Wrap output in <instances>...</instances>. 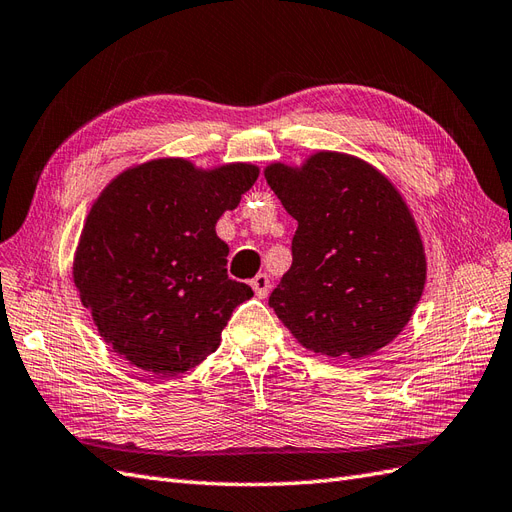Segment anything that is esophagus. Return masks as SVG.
Masks as SVG:
<instances>
[{"mask_svg":"<svg viewBox=\"0 0 512 512\" xmlns=\"http://www.w3.org/2000/svg\"><path fill=\"white\" fill-rule=\"evenodd\" d=\"M250 286L254 288V293L258 299H265L269 295V288H271V282H269V275L267 273H258L256 278L250 282Z\"/></svg>","mask_w":512,"mask_h":512,"instance_id":"obj_1","label":"esophagus"}]
</instances>
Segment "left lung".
Instances as JSON below:
<instances>
[{"label": "left lung", "instance_id": "8db88e82", "mask_svg": "<svg viewBox=\"0 0 512 512\" xmlns=\"http://www.w3.org/2000/svg\"><path fill=\"white\" fill-rule=\"evenodd\" d=\"M265 178L297 219L293 265L269 306L301 347L359 359L409 323L426 282L420 232L398 189L370 163L316 153Z\"/></svg>", "mask_w": 512, "mask_h": 512}]
</instances>
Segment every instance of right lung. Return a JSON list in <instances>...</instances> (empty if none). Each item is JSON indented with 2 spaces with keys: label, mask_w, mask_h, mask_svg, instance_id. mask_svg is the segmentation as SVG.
Instances as JSON below:
<instances>
[{
  "label": "right lung",
  "mask_w": 512,
  "mask_h": 512,
  "mask_svg": "<svg viewBox=\"0 0 512 512\" xmlns=\"http://www.w3.org/2000/svg\"><path fill=\"white\" fill-rule=\"evenodd\" d=\"M256 178L252 163L200 170L168 157L124 170L96 198L73 280L101 338L129 364L176 377L219 347L232 310L254 293L228 278L215 224Z\"/></svg>",
  "instance_id": "1"
}]
</instances>
